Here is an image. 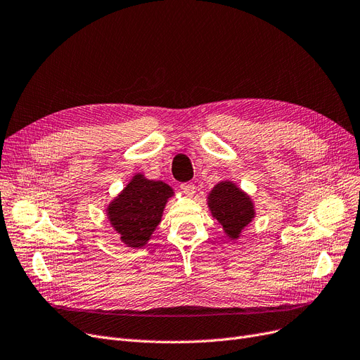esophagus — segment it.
Returning <instances> with one entry per match:
<instances>
[{"label":"esophagus","instance_id":"1","mask_svg":"<svg viewBox=\"0 0 360 360\" xmlns=\"http://www.w3.org/2000/svg\"><path fill=\"white\" fill-rule=\"evenodd\" d=\"M181 190H182V193H184L185 195H188V197H193L194 193H195V187H194L193 182L181 184Z\"/></svg>","mask_w":360,"mask_h":360}]
</instances>
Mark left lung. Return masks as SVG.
<instances>
[{
  "instance_id": "obj_1",
  "label": "left lung",
  "mask_w": 360,
  "mask_h": 360,
  "mask_svg": "<svg viewBox=\"0 0 360 360\" xmlns=\"http://www.w3.org/2000/svg\"><path fill=\"white\" fill-rule=\"evenodd\" d=\"M207 207L230 240H238L257 212L252 197L233 181H221L207 194Z\"/></svg>"
}]
</instances>
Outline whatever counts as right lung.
Returning a JSON list of instances; mask_svg holds the SVG:
<instances>
[{
	"mask_svg": "<svg viewBox=\"0 0 360 360\" xmlns=\"http://www.w3.org/2000/svg\"><path fill=\"white\" fill-rule=\"evenodd\" d=\"M173 195V188L166 182L135 173L126 187L106 205L105 214L120 240L127 248L139 249L150 242Z\"/></svg>",
	"mask_w": 360,
	"mask_h": 360,
	"instance_id": "right-lung-1",
	"label": "right lung"
}]
</instances>
